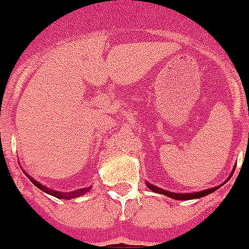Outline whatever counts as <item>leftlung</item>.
Returning a JSON list of instances; mask_svg holds the SVG:
<instances>
[{
	"instance_id": "obj_1",
	"label": "left lung",
	"mask_w": 249,
	"mask_h": 249,
	"mask_svg": "<svg viewBox=\"0 0 249 249\" xmlns=\"http://www.w3.org/2000/svg\"><path fill=\"white\" fill-rule=\"evenodd\" d=\"M145 185L148 186L149 190H152L153 193L164 194L169 198H173V199H178V201H188V199H197V198L205 197V196H209L213 192H215L220 186H215V188L206 189V190H202V192H196V193H175V192H169V190H165V189H161L156 186V185L149 184V182H145Z\"/></svg>"
}]
</instances>
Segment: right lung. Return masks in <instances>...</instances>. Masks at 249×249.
<instances>
[{"label": "right lung", "mask_w": 249, "mask_h": 249, "mask_svg": "<svg viewBox=\"0 0 249 249\" xmlns=\"http://www.w3.org/2000/svg\"><path fill=\"white\" fill-rule=\"evenodd\" d=\"M25 172V171H23ZM26 173V172H25ZM26 176L29 177V180L33 182L36 188H39L42 192H44V193L47 194H51V196H53V197L56 198H60V199H72V198H77V197H81V196H84V194H87L89 190L91 189V186H89V188H82V189H77V190H73V192H69V193H64V192H59V190H53V189H50L47 188L46 185L40 184L39 181L34 180L31 176H29L27 173H26Z\"/></svg>", "instance_id": "add662e5"}]
</instances>
